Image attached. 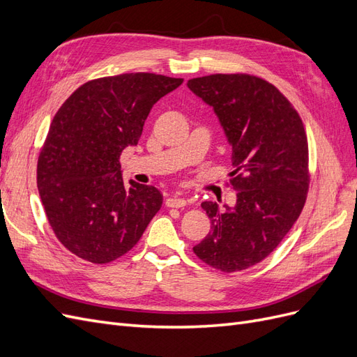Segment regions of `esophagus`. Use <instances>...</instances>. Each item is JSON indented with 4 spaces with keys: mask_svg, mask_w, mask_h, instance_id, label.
I'll use <instances>...</instances> for the list:
<instances>
[{
    "mask_svg": "<svg viewBox=\"0 0 357 357\" xmlns=\"http://www.w3.org/2000/svg\"><path fill=\"white\" fill-rule=\"evenodd\" d=\"M165 204L168 205V207H172V208H183L188 204V201L185 198H180V197H171L167 199Z\"/></svg>",
    "mask_w": 357,
    "mask_h": 357,
    "instance_id": "obj_1",
    "label": "esophagus"
}]
</instances>
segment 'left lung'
I'll use <instances>...</instances> for the list:
<instances>
[{"label": "left lung", "instance_id": "obj_1", "mask_svg": "<svg viewBox=\"0 0 357 357\" xmlns=\"http://www.w3.org/2000/svg\"><path fill=\"white\" fill-rule=\"evenodd\" d=\"M188 86L213 107L225 129L236 190L232 208L201 204L211 231L193 252L219 271H243L282 243L304 208L310 186L304 123L286 96L256 75L211 74Z\"/></svg>", "mask_w": 357, "mask_h": 357}]
</instances>
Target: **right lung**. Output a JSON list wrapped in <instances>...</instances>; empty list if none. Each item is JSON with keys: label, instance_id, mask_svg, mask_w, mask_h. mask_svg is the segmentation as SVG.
<instances>
[{"label": "right lung", "instance_id": "obj_1", "mask_svg": "<svg viewBox=\"0 0 357 357\" xmlns=\"http://www.w3.org/2000/svg\"><path fill=\"white\" fill-rule=\"evenodd\" d=\"M183 79L126 73L86 82L61 105L37 164V186L61 244L92 264H109L142 238L164 197L129 181L121 155L137 146L155 102Z\"/></svg>", "mask_w": 357, "mask_h": 357}]
</instances>
